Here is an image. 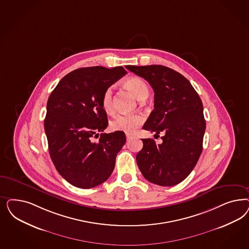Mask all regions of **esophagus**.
I'll use <instances>...</instances> for the list:
<instances>
[{"instance_id": "34e87169", "label": "esophagus", "mask_w": 249, "mask_h": 249, "mask_svg": "<svg viewBox=\"0 0 249 249\" xmlns=\"http://www.w3.org/2000/svg\"><path fill=\"white\" fill-rule=\"evenodd\" d=\"M131 138H133V136H132V135H130V134H126V139H127V140H130Z\"/></svg>"}]
</instances>
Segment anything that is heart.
Here are the masks:
<instances>
[{
  "mask_svg": "<svg viewBox=\"0 0 249 249\" xmlns=\"http://www.w3.org/2000/svg\"><path fill=\"white\" fill-rule=\"evenodd\" d=\"M123 86L138 100H144L149 93V89L146 82L138 77H132L124 80ZM101 103L105 112H112L113 105L112 89L107 88L105 89L103 93ZM143 123L144 117L141 114H120L114 117V119L111 122V128L113 131L134 134Z\"/></svg>",
  "mask_w": 249,
  "mask_h": 249,
  "instance_id": "obj_1",
  "label": "heart"
}]
</instances>
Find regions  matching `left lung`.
Returning a JSON list of instances; mask_svg holds the SVG:
<instances>
[{"instance_id": "8db88e82", "label": "left lung", "mask_w": 249, "mask_h": 249, "mask_svg": "<svg viewBox=\"0 0 249 249\" xmlns=\"http://www.w3.org/2000/svg\"><path fill=\"white\" fill-rule=\"evenodd\" d=\"M147 80L154 95V110L143 129L162 133V143L142 139L137 163L144 178L154 184H178L193 171L202 151L205 119L201 98L180 73L161 65L126 66Z\"/></svg>"}]
</instances>
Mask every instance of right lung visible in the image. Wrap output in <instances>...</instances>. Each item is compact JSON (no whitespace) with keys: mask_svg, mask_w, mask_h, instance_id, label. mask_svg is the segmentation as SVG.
I'll return each instance as SVG.
<instances>
[{"mask_svg":"<svg viewBox=\"0 0 249 249\" xmlns=\"http://www.w3.org/2000/svg\"><path fill=\"white\" fill-rule=\"evenodd\" d=\"M125 74L123 67L78 69L63 77L48 98L44 127L49 155L57 172L75 187L102 184L114 169L124 133L101 134L98 142L93 137L108 126L104 91Z\"/></svg>","mask_w":249,"mask_h":249,"instance_id":"1","label":"right lung"}]
</instances>
